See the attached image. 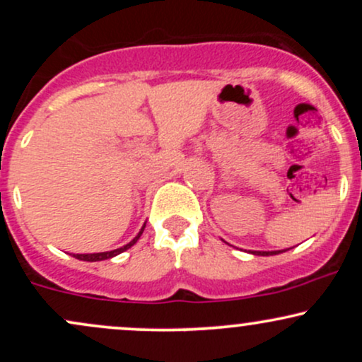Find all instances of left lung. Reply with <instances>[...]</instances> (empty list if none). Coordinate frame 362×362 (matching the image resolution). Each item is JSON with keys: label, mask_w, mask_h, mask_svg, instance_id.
Returning <instances> with one entry per match:
<instances>
[{"label": "left lung", "mask_w": 362, "mask_h": 362, "mask_svg": "<svg viewBox=\"0 0 362 362\" xmlns=\"http://www.w3.org/2000/svg\"><path fill=\"white\" fill-rule=\"evenodd\" d=\"M253 255H276V253L279 252H252Z\"/></svg>", "instance_id": "left-lung-1"}]
</instances>
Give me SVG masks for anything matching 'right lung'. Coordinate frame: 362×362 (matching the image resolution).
Listing matches in <instances>:
<instances>
[{
	"label": "right lung",
	"mask_w": 362,
	"mask_h": 362,
	"mask_svg": "<svg viewBox=\"0 0 362 362\" xmlns=\"http://www.w3.org/2000/svg\"><path fill=\"white\" fill-rule=\"evenodd\" d=\"M143 231H144V226L141 228V231L138 233V236H136V238L132 240V242H129L127 245H124V247H120V248H115V250H110V252H102V253H76V255H73V257H76V259L85 260V262H98V260H107V259H112V257L119 255V253L126 252L127 248H131L132 245H134L136 242H138L139 236L143 235Z\"/></svg>",
	"instance_id": "1"
}]
</instances>
